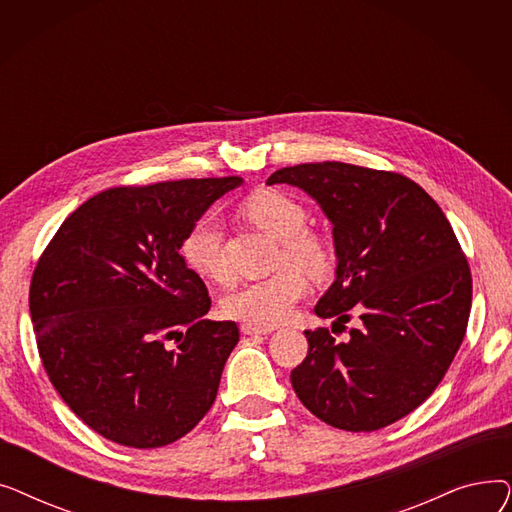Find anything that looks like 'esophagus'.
<instances>
[{"label":"esophagus","instance_id":"obj_1","mask_svg":"<svg viewBox=\"0 0 512 512\" xmlns=\"http://www.w3.org/2000/svg\"><path fill=\"white\" fill-rule=\"evenodd\" d=\"M242 334L247 336H263V334H270L272 328H259V326H253V324H242Z\"/></svg>","mask_w":512,"mask_h":512}]
</instances>
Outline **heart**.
<instances>
[{
	"instance_id": "b5f03b06",
	"label": "heart",
	"mask_w": 512,
	"mask_h": 512,
	"mask_svg": "<svg viewBox=\"0 0 512 512\" xmlns=\"http://www.w3.org/2000/svg\"><path fill=\"white\" fill-rule=\"evenodd\" d=\"M245 213L253 224L282 242L280 263H294L311 274L326 272L330 249L324 238L305 230L307 209L297 199L280 191H259L245 201ZM180 255L188 270L205 280L226 282L230 278L224 259L222 226L211 213L186 230L180 242ZM305 294V276L297 267L288 265L267 278L240 284L224 299V311L238 321L272 328L292 315Z\"/></svg>"
}]
</instances>
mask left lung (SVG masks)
<instances>
[{
    "instance_id": "obj_1",
    "label": "left lung",
    "mask_w": 512,
    "mask_h": 512,
    "mask_svg": "<svg viewBox=\"0 0 512 512\" xmlns=\"http://www.w3.org/2000/svg\"><path fill=\"white\" fill-rule=\"evenodd\" d=\"M267 184H292L332 222L336 280L315 305L344 330H305L309 353L290 382L303 405L346 432H375L442 382L465 338L471 270L440 205L411 178L342 161L282 168ZM340 330V332H342Z\"/></svg>"
}]
</instances>
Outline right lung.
<instances>
[{
  "label": "right lung",
  "mask_w": 512,
  "mask_h": 512,
  "mask_svg": "<svg viewBox=\"0 0 512 512\" xmlns=\"http://www.w3.org/2000/svg\"><path fill=\"white\" fill-rule=\"evenodd\" d=\"M240 182L107 188L49 240L29 292L37 348L53 388L99 436L159 448L211 409L238 326L203 317L211 299L180 242Z\"/></svg>",
  "instance_id": "obj_1"
}]
</instances>
